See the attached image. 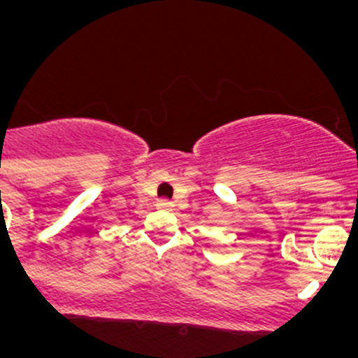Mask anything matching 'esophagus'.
<instances>
[{
    "mask_svg": "<svg viewBox=\"0 0 358 358\" xmlns=\"http://www.w3.org/2000/svg\"><path fill=\"white\" fill-rule=\"evenodd\" d=\"M157 207L162 208V210H171V208H174V201L169 200V198H160L157 201Z\"/></svg>",
    "mask_w": 358,
    "mask_h": 358,
    "instance_id": "obj_1",
    "label": "esophagus"
}]
</instances>
